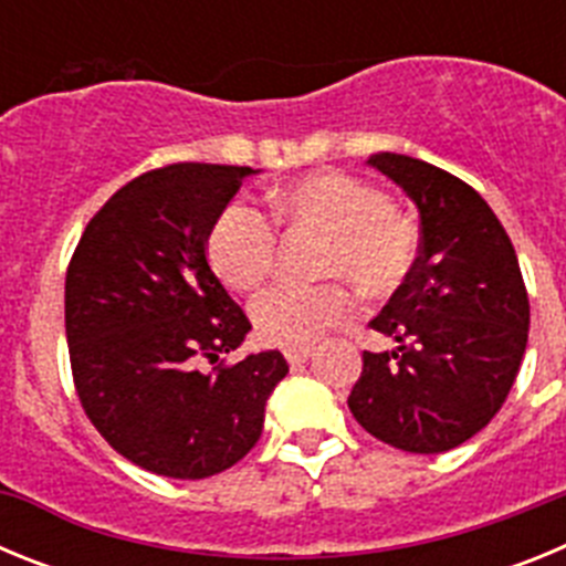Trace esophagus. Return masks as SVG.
I'll list each match as a JSON object with an SVG mask.
<instances>
[{
    "label": "esophagus",
    "mask_w": 566,
    "mask_h": 566,
    "mask_svg": "<svg viewBox=\"0 0 566 566\" xmlns=\"http://www.w3.org/2000/svg\"><path fill=\"white\" fill-rule=\"evenodd\" d=\"M308 357H312V348H286L289 365H303Z\"/></svg>",
    "instance_id": "1"
}]
</instances>
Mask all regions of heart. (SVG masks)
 Here are the masks:
<instances>
[{
    "label": "heart",
    "mask_w": 566,
    "mask_h": 566,
    "mask_svg": "<svg viewBox=\"0 0 566 566\" xmlns=\"http://www.w3.org/2000/svg\"><path fill=\"white\" fill-rule=\"evenodd\" d=\"M274 218L292 232L323 238L319 277H343L365 297H388L411 277L419 258V232L411 218L391 209L371 184L345 172H312L272 198ZM277 254V229L266 214L232 203L218 214L207 238V258L223 286L252 292ZM354 312L343 283L266 289L252 300V323L266 343L308 348Z\"/></svg>",
    "instance_id": "heart-1"
}]
</instances>
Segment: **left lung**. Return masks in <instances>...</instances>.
<instances>
[{
	"label": "left lung",
	"mask_w": 566,
	"mask_h": 566,
	"mask_svg": "<svg viewBox=\"0 0 566 566\" xmlns=\"http://www.w3.org/2000/svg\"><path fill=\"white\" fill-rule=\"evenodd\" d=\"M419 212L411 277L371 319L394 352H363L348 408L379 442L444 453L496 417L527 348L530 303L516 249L476 189L411 155L377 153Z\"/></svg>",
	"instance_id": "8db88e82"
}]
</instances>
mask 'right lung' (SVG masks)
Masks as SVG:
<instances>
[{"instance_id":"1","label":"right lung","mask_w":566,"mask_h":566,"mask_svg":"<svg viewBox=\"0 0 566 566\" xmlns=\"http://www.w3.org/2000/svg\"><path fill=\"white\" fill-rule=\"evenodd\" d=\"M252 167L172 164L122 187L84 229L64 280L73 379L90 422L138 468L207 479L258 444L289 374L280 352L218 371L252 323L207 260V238Z\"/></svg>"}]
</instances>
